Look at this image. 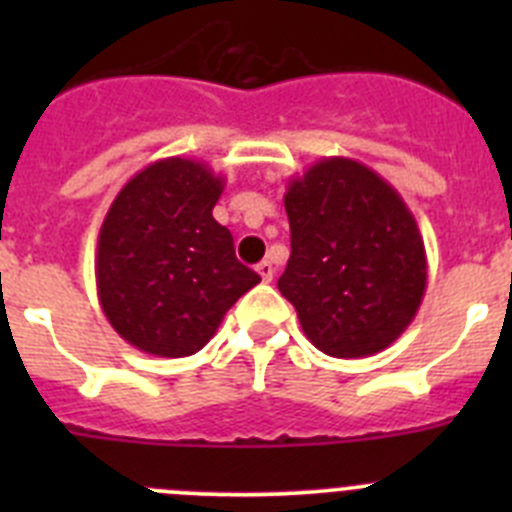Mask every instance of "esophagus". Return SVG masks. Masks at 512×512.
<instances>
[{
    "instance_id": "obj_1",
    "label": "esophagus",
    "mask_w": 512,
    "mask_h": 512,
    "mask_svg": "<svg viewBox=\"0 0 512 512\" xmlns=\"http://www.w3.org/2000/svg\"><path fill=\"white\" fill-rule=\"evenodd\" d=\"M256 271H259V277L264 279V282H271V279H274V266H271V261H261V264L256 266Z\"/></svg>"
}]
</instances>
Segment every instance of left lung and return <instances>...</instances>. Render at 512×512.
I'll use <instances>...</instances> for the list:
<instances>
[{
  "instance_id": "8db88e82",
  "label": "left lung",
  "mask_w": 512,
  "mask_h": 512,
  "mask_svg": "<svg viewBox=\"0 0 512 512\" xmlns=\"http://www.w3.org/2000/svg\"><path fill=\"white\" fill-rule=\"evenodd\" d=\"M292 253L277 287L312 346L336 359L384 351L425 295L423 235L397 189L354 158H320L289 179Z\"/></svg>"
}]
</instances>
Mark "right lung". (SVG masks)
<instances>
[{
    "label": "right lung",
    "mask_w": 512,
    "mask_h": 512,
    "mask_svg": "<svg viewBox=\"0 0 512 512\" xmlns=\"http://www.w3.org/2000/svg\"><path fill=\"white\" fill-rule=\"evenodd\" d=\"M225 182L194 158H161L117 192L97 241V297L122 341L143 354H197L261 277L235 259L212 217Z\"/></svg>",
    "instance_id": "obj_1"
}]
</instances>
